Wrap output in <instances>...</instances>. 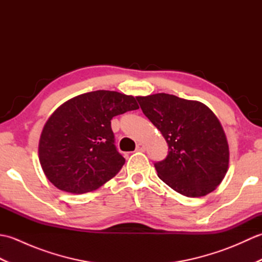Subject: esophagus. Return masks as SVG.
I'll return each mask as SVG.
<instances>
[{"label":"esophagus","mask_w":262,"mask_h":262,"mask_svg":"<svg viewBox=\"0 0 262 262\" xmlns=\"http://www.w3.org/2000/svg\"><path fill=\"white\" fill-rule=\"evenodd\" d=\"M145 144H143V143H138L137 145H136V151H138V152H144L145 151Z\"/></svg>","instance_id":"esophagus-1"}]
</instances>
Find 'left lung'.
Returning a JSON list of instances; mask_svg holds the SVG:
<instances>
[{"mask_svg":"<svg viewBox=\"0 0 262 262\" xmlns=\"http://www.w3.org/2000/svg\"><path fill=\"white\" fill-rule=\"evenodd\" d=\"M136 99L168 143V157L154 164L160 179L187 197L214 191L230 162L229 143L216 115L203 102L173 94Z\"/></svg>","mask_w":262,"mask_h":262,"instance_id":"left-lung-1","label":"left lung"}]
</instances>
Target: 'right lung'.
<instances>
[{
	"label": "right lung",
	"instance_id": "obj_1",
	"mask_svg": "<svg viewBox=\"0 0 262 262\" xmlns=\"http://www.w3.org/2000/svg\"><path fill=\"white\" fill-rule=\"evenodd\" d=\"M136 109L133 96L107 90L83 93L60 104L39 138V162L47 179L59 190L79 194L114 178L125 159L116 149L110 120Z\"/></svg>",
	"mask_w": 262,
	"mask_h": 262
}]
</instances>
